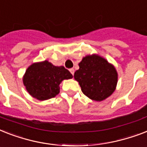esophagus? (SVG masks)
Instances as JSON below:
<instances>
[{
  "label": "esophagus",
  "instance_id": "34e87169",
  "mask_svg": "<svg viewBox=\"0 0 147 147\" xmlns=\"http://www.w3.org/2000/svg\"><path fill=\"white\" fill-rule=\"evenodd\" d=\"M70 72L71 73V74H72V75L74 74V70L73 68H71V69H70Z\"/></svg>",
  "mask_w": 147,
  "mask_h": 147
}]
</instances>
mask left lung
<instances>
[{"instance_id": "obj_1", "label": "left lung", "mask_w": 147, "mask_h": 147, "mask_svg": "<svg viewBox=\"0 0 147 147\" xmlns=\"http://www.w3.org/2000/svg\"><path fill=\"white\" fill-rule=\"evenodd\" d=\"M74 73L84 95L95 101H102L115 90L118 74L106 60L96 55L83 57Z\"/></svg>"}]
</instances>
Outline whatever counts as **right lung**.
<instances>
[{"instance_id":"right-lung-1","label":"right lung","mask_w":147,"mask_h":147,"mask_svg":"<svg viewBox=\"0 0 147 147\" xmlns=\"http://www.w3.org/2000/svg\"><path fill=\"white\" fill-rule=\"evenodd\" d=\"M73 75L64 67H55L45 61L32 64L26 71L23 83L32 97L38 100L53 98L59 93V84Z\"/></svg>"}]
</instances>
